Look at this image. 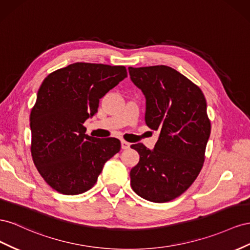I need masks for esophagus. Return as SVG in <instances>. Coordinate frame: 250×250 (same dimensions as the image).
Here are the masks:
<instances>
[{
	"label": "esophagus",
	"instance_id": "obj_1",
	"mask_svg": "<svg viewBox=\"0 0 250 250\" xmlns=\"http://www.w3.org/2000/svg\"><path fill=\"white\" fill-rule=\"evenodd\" d=\"M130 146H131V145L129 144V142H126V141H125V140H121V148H123V149L129 148Z\"/></svg>",
	"mask_w": 250,
	"mask_h": 250
}]
</instances>
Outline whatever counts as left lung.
Here are the masks:
<instances>
[{"label": "left lung", "instance_id": "left-lung-1", "mask_svg": "<svg viewBox=\"0 0 250 250\" xmlns=\"http://www.w3.org/2000/svg\"><path fill=\"white\" fill-rule=\"evenodd\" d=\"M131 81L146 97V124L159 132L153 149L132 145L140 158L130 173L133 190L163 203L179 197L203 167L210 121L200 88L167 66L129 67Z\"/></svg>", "mask_w": 250, "mask_h": 250}]
</instances>
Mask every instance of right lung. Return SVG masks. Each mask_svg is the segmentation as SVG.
<instances>
[{
	"mask_svg": "<svg viewBox=\"0 0 250 250\" xmlns=\"http://www.w3.org/2000/svg\"><path fill=\"white\" fill-rule=\"evenodd\" d=\"M127 76L124 66L74 62L50 73L30 114L31 155L53 189L78 195L96 183L104 163L120 151L116 138L85 135L83 123L99 99Z\"/></svg>",
	"mask_w": 250,
	"mask_h": 250,
	"instance_id": "1",
	"label": "right lung"
}]
</instances>
